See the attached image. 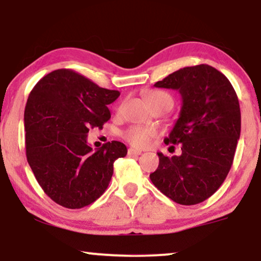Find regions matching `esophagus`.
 Returning a JSON list of instances; mask_svg holds the SVG:
<instances>
[{
  "instance_id": "1",
  "label": "esophagus",
  "mask_w": 261,
  "mask_h": 261,
  "mask_svg": "<svg viewBox=\"0 0 261 261\" xmlns=\"http://www.w3.org/2000/svg\"><path fill=\"white\" fill-rule=\"evenodd\" d=\"M128 155L133 156V155H140L141 154V151H139V149H135V148H128Z\"/></svg>"
}]
</instances>
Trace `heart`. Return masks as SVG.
Listing matches in <instances>:
<instances>
[{"instance_id": "1", "label": "heart", "mask_w": 261, "mask_h": 261, "mask_svg": "<svg viewBox=\"0 0 261 261\" xmlns=\"http://www.w3.org/2000/svg\"><path fill=\"white\" fill-rule=\"evenodd\" d=\"M147 101L149 105L154 106L158 103H170L172 105V98L169 94L166 92L160 91V90H153L148 92L147 95ZM122 109V106H120L119 110ZM156 135V130L154 128H148V127H142V126H132L128 129L124 130L123 139L128 144L138 148H145L151 144L152 139Z\"/></svg>"}]
</instances>
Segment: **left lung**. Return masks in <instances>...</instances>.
<instances>
[{
	"label": "left lung",
	"mask_w": 261,
	"mask_h": 261,
	"mask_svg": "<svg viewBox=\"0 0 261 261\" xmlns=\"http://www.w3.org/2000/svg\"><path fill=\"white\" fill-rule=\"evenodd\" d=\"M154 87L181 95L179 119L165 139V144L180 145L181 154L158 153V169L149 178L178 204H198L215 194L233 164L241 130L237 92L222 72L206 64L179 69Z\"/></svg>",
	"instance_id": "obj_1"
}]
</instances>
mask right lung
<instances>
[{"label": "right lung", "instance_id": "right-lung-1", "mask_svg": "<svg viewBox=\"0 0 261 261\" xmlns=\"http://www.w3.org/2000/svg\"><path fill=\"white\" fill-rule=\"evenodd\" d=\"M119 96L70 69L46 74L28 96L27 162L45 194L59 205L81 209L95 202L108 188L114 162L127 154L120 141L95 152L87 141L90 128H102L110 119L108 105Z\"/></svg>", "mask_w": 261, "mask_h": 261}]
</instances>
